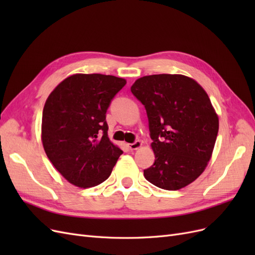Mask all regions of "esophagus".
Wrapping results in <instances>:
<instances>
[{
    "label": "esophagus",
    "mask_w": 255,
    "mask_h": 255,
    "mask_svg": "<svg viewBox=\"0 0 255 255\" xmlns=\"http://www.w3.org/2000/svg\"><path fill=\"white\" fill-rule=\"evenodd\" d=\"M141 145H142V142L140 140H136L133 143H128V148L130 150H137L138 148H140Z\"/></svg>",
    "instance_id": "esophagus-1"
}]
</instances>
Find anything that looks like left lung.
Instances as JSON below:
<instances>
[{
    "instance_id": "left-lung-1",
    "label": "left lung",
    "mask_w": 255,
    "mask_h": 255,
    "mask_svg": "<svg viewBox=\"0 0 255 255\" xmlns=\"http://www.w3.org/2000/svg\"><path fill=\"white\" fill-rule=\"evenodd\" d=\"M130 91L145 109L155 154L144 177L166 190L187 186L204 171L217 138L218 116L210 98L181 74L143 76Z\"/></svg>"
}]
</instances>
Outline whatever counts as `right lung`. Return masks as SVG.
Returning <instances> with one entry per match:
<instances>
[{
  "label": "right lung",
  "instance_id": "1",
  "mask_svg": "<svg viewBox=\"0 0 255 255\" xmlns=\"http://www.w3.org/2000/svg\"><path fill=\"white\" fill-rule=\"evenodd\" d=\"M126 84L113 75L74 74L61 82L44 104V151L75 186L87 188L104 182L123 153L107 136L106 112Z\"/></svg>",
  "mask_w": 255,
  "mask_h": 255
}]
</instances>
